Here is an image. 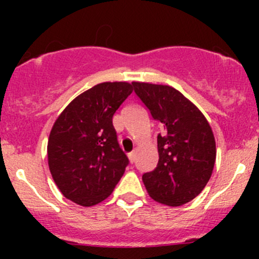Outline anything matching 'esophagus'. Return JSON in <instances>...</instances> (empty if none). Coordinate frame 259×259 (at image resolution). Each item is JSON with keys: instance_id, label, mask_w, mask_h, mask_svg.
Here are the masks:
<instances>
[{"instance_id": "1", "label": "esophagus", "mask_w": 259, "mask_h": 259, "mask_svg": "<svg viewBox=\"0 0 259 259\" xmlns=\"http://www.w3.org/2000/svg\"><path fill=\"white\" fill-rule=\"evenodd\" d=\"M129 160L130 163H135V160H137V151H132V153H129Z\"/></svg>"}]
</instances>
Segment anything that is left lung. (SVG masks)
Masks as SVG:
<instances>
[{
    "instance_id": "obj_1",
    "label": "left lung",
    "mask_w": 259,
    "mask_h": 259,
    "mask_svg": "<svg viewBox=\"0 0 259 259\" xmlns=\"http://www.w3.org/2000/svg\"><path fill=\"white\" fill-rule=\"evenodd\" d=\"M133 85L153 119L164 126V134H158V165L143 174L146 190L163 204H185L204 189L213 173L217 151L209 122L194 104L171 86Z\"/></svg>"
}]
</instances>
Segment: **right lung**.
<instances>
[{
	"mask_svg": "<svg viewBox=\"0 0 259 259\" xmlns=\"http://www.w3.org/2000/svg\"><path fill=\"white\" fill-rule=\"evenodd\" d=\"M132 93L129 82L98 83L56 119L48 143L49 168L65 198L91 207L113 193L129 164L113 116Z\"/></svg>",
	"mask_w": 259,
	"mask_h": 259,
	"instance_id": "obj_1",
	"label": "right lung"
}]
</instances>
